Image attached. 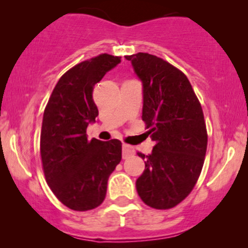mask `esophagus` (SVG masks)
<instances>
[{"label": "esophagus", "instance_id": "1", "mask_svg": "<svg viewBox=\"0 0 248 248\" xmlns=\"http://www.w3.org/2000/svg\"><path fill=\"white\" fill-rule=\"evenodd\" d=\"M134 154V148L132 146H128V144H124L122 146V157L128 158L129 156H132Z\"/></svg>", "mask_w": 248, "mask_h": 248}]
</instances>
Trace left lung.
Wrapping results in <instances>:
<instances>
[{
  "label": "left lung",
  "instance_id": "8db88e82",
  "mask_svg": "<svg viewBox=\"0 0 248 248\" xmlns=\"http://www.w3.org/2000/svg\"><path fill=\"white\" fill-rule=\"evenodd\" d=\"M143 86L142 120L156 142L149 155L138 153L146 169L136 179L139 196L148 206L171 209L192 191L207 147L203 109L189 79L158 57L126 56Z\"/></svg>",
  "mask_w": 248,
  "mask_h": 248
}]
</instances>
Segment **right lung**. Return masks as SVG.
Listing matches in <instances>:
<instances>
[{
  "label": "right lung",
  "instance_id": "right-lung-1",
  "mask_svg": "<svg viewBox=\"0 0 248 248\" xmlns=\"http://www.w3.org/2000/svg\"><path fill=\"white\" fill-rule=\"evenodd\" d=\"M120 62V57L102 53L79 62L62 76L45 107L41 133L45 179L56 197L75 211L100 205L108 177L121 161L120 141H90L86 135L99 114L93 87Z\"/></svg>",
  "mask_w": 248,
  "mask_h": 248
}]
</instances>
